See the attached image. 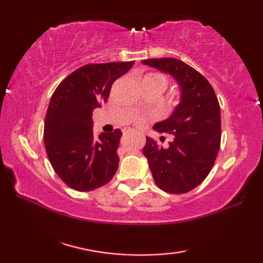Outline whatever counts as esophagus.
<instances>
[{
	"instance_id": "obj_1",
	"label": "esophagus",
	"mask_w": 263,
	"mask_h": 263,
	"mask_svg": "<svg viewBox=\"0 0 263 263\" xmlns=\"http://www.w3.org/2000/svg\"><path fill=\"white\" fill-rule=\"evenodd\" d=\"M130 132H132V131H131V130H127L125 133H130Z\"/></svg>"
}]
</instances>
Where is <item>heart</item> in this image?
Segmentation results:
<instances>
[{"label": "heart", "instance_id": "1", "mask_svg": "<svg viewBox=\"0 0 263 263\" xmlns=\"http://www.w3.org/2000/svg\"><path fill=\"white\" fill-rule=\"evenodd\" d=\"M141 82L154 83V85L159 86L164 90L167 86V78L163 73H159V72H150V73L146 74L142 78ZM143 122H144V119H142V117H138V119L136 120V123L139 125L143 124Z\"/></svg>", "mask_w": 263, "mask_h": 263}]
</instances>
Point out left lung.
<instances>
[{
    "label": "left lung",
    "instance_id": "1",
    "mask_svg": "<svg viewBox=\"0 0 263 263\" xmlns=\"http://www.w3.org/2000/svg\"><path fill=\"white\" fill-rule=\"evenodd\" d=\"M143 64L171 74L181 88V103L154 128L170 133L168 147L147 138L142 153L155 183L167 193L183 194L208 176L220 147V107L209 81L186 63L173 58L143 60Z\"/></svg>",
    "mask_w": 263,
    "mask_h": 263
}]
</instances>
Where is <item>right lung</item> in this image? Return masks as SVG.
<instances>
[{
    "instance_id": "obj_1",
    "label": "right lung",
    "mask_w": 263,
    "mask_h": 263,
    "mask_svg": "<svg viewBox=\"0 0 263 263\" xmlns=\"http://www.w3.org/2000/svg\"><path fill=\"white\" fill-rule=\"evenodd\" d=\"M135 61L87 64L55 89L48 105L44 142L55 173L66 185L89 192L107 184L119 167L122 132H92V111L107 102L113 82Z\"/></svg>"
}]
</instances>
